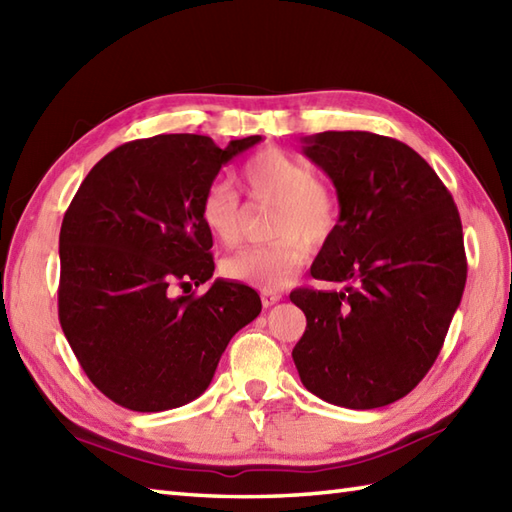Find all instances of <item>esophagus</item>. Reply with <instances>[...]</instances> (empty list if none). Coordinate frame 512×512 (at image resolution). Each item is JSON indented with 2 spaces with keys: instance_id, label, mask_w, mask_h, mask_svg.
<instances>
[{
  "instance_id": "1",
  "label": "esophagus",
  "mask_w": 512,
  "mask_h": 512,
  "mask_svg": "<svg viewBox=\"0 0 512 512\" xmlns=\"http://www.w3.org/2000/svg\"><path fill=\"white\" fill-rule=\"evenodd\" d=\"M281 301V292H273V290H262V303L264 308L275 306V303Z\"/></svg>"
}]
</instances>
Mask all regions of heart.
Here are the masks:
<instances>
[{
	"mask_svg": "<svg viewBox=\"0 0 512 512\" xmlns=\"http://www.w3.org/2000/svg\"><path fill=\"white\" fill-rule=\"evenodd\" d=\"M253 200L277 202L270 220L273 242L250 246L222 264L224 277L259 290H279L306 264L310 244L328 239L339 220V206L328 184L314 178L306 162L281 149H264L239 169ZM200 215L217 242L237 246L242 239L244 209L235 189L224 180L213 182L202 195Z\"/></svg>",
	"mask_w": 512,
	"mask_h": 512,
	"instance_id": "heart-1",
	"label": "heart"
}]
</instances>
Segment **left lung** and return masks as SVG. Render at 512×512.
Returning a JSON list of instances; mask_svg holds the SVG:
<instances>
[{"label":"left lung","mask_w":512,"mask_h":512,"mask_svg":"<svg viewBox=\"0 0 512 512\" xmlns=\"http://www.w3.org/2000/svg\"><path fill=\"white\" fill-rule=\"evenodd\" d=\"M303 145L341 206L310 273L347 286L290 292L308 321L292 361L325 402L385 407L427 376L460 306L466 255L458 206L429 162L396 138L323 132Z\"/></svg>","instance_id":"left-lung-1"}]
</instances>
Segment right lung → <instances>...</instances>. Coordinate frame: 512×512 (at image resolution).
<instances>
[{"mask_svg": "<svg viewBox=\"0 0 512 512\" xmlns=\"http://www.w3.org/2000/svg\"><path fill=\"white\" fill-rule=\"evenodd\" d=\"M262 136L162 134L125 143L81 182L59 235V321L94 387L132 411L187 405L211 385L228 341L262 312L237 281L213 277L204 191Z\"/></svg>", "mask_w": 512, "mask_h": 512, "instance_id": "obj_1", "label": "right lung"}]
</instances>
